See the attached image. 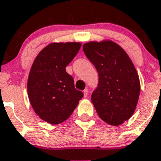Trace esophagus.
Returning a JSON list of instances; mask_svg holds the SVG:
<instances>
[{"label":"esophagus","mask_w":161,"mask_h":161,"mask_svg":"<svg viewBox=\"0 0 161 161\" xmlns=\"http://www.w3.org/2000/svg\"><path fill=\"white\" fill-rule=\"evenodd\" d=\"M83 95H84L85 97H87V95H88V90H87V89L83 90Z\"/></svg>","instance_id":"esophagus-1"}]
</instances>
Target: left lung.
<instances>
[{
    "label": "left lung",
    "mask_w": 161,
    "mask_h": 161,
    "mask_svg": "<svg viewBox=\"0 0 161 161\" xmlns=\"http://www.w3.org/2000/svg\"><path fill=\"white\" fill-rule=\"evenodd\" d=\"M83 52L98 73L91 100L99 117L112 126L127 121L139 99L140 80L127 53L112 41L90 42Z\"/></svg>",
    "instance_id": "left-lung-1"
}]
</instances>
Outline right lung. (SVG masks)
<instances>
[{
    "label": "right lung",
    "instance_id": "right-lung-1",
    "mask_svg": "<svg viewBox=\"0 0 161 161\" xmlns=\"http://www.w3.org/2000/svg\"><path fill=\"white\" fill-rule=\"evenodd\" d=\"M80 43H54L40 51L28 78V95L35 113L50 124L67 120L83 93L74 87L66 67L80 49Z\"/></svg>",
    "mask_w": 161,
    "mask_h": 161
}]
</instances>
